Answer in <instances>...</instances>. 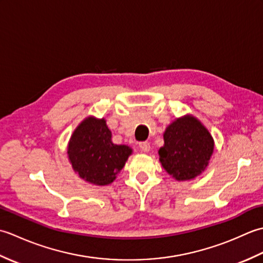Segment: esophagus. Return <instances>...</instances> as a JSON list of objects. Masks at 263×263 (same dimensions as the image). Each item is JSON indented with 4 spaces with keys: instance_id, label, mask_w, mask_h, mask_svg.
<instances>
[{
    "instance_id": "esophagus-1",
    "label": "esophagus",
    "mask_w": 263,
    "mask_h": 263,
    "mask_svg": "<svg viewBox=\"0 0 263 263\" xmlns=\"http://www.w3.org/2000/svg\"><path fill=\"white\" fill-rule=\"evenodd\" d=\"M139 149L141 150L142 153H148L150 150V143L149 142H140L139 143Z\"/></svg>"
}]
</instances>
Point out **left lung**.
<instances>
[{"instance_id": "left-lung-1", "label": "left lung", "mask_w": 263, "mask_h": 263, "mask_svg": "<svg viewBox=\"0 0 263 263\" xmlns=\"http://www.w3.org/2000/svg\"><path fill=\"white\" fill-rule=\"evenodd\" d=\"M214 139L197 117L185 115L166 127L159 161L177 181L193 180L208 166Z\"/></svg>"}]
</instances>
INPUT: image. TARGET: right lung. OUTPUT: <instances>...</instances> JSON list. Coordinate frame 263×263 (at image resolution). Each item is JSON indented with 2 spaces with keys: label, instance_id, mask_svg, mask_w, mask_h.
I'll use <instances>...</instances> for the list:
<instances>
[{
  "label": "right lung",
  "instance_id": "obj_1",
  "mask_svg": "<svg viewBox=\"0 0 263 263\" xmlns=\"http://www.w3.org/2000/svg\"><path fill=\"white\" fill-rule=\"evenodd\" d=\"M132 149L111 142V132L105 119L89 116L71 136L68 156L72 168L95 185H108L124 167Z\"/></svg>",
  "mask_w": 263,
  "mask_h": 263
}]
</instances>
